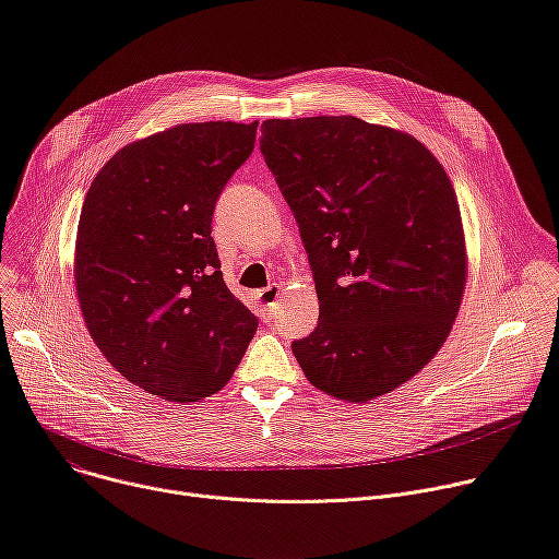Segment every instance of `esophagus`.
<instances>
[{
    "label": "esophagus",
    "mask_w": 559,
    "mask_h": 559,
    "mask_svg": "<svg viewBox=\"0 0 559 559\" xmlns=\"http://www.w3.org/2000/svg\"><path fill=\"white\" fill-rule=\"evenodd\" d=\"M281 292H283V287L278 283H272L270 287L259 292V302H261V308H263V314H274L276 312Z\"/></svg>",
    "instance_id": "34e87169"
}]
</instances>
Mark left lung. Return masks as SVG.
<instances>
[{"label": "left lung", "instance_id": "left-lung-1", "mask_svg": "<svg viewBox=\"0 0 559 559\" xmlns=\"http://www.w3.org/2000/svg\"><path fill=\"white\" fill-rule=\"evenodd\" d=\"M261 131L319 296L294 357L325 394L372 401L430 364L460 312L468 259L452 182L417 138L354 116Z\"/></svg>", "mask_w": 559, "mask_h": 559}]
</instances>
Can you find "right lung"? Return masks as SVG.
Instances as JSON below:
<instances>
[{
  "instance_id": "1",
  "label": "right lung",
  "mask_w": 559,
  "mask_h": 559,
  "mask_svg": "<svg viewBox=\"0 0 559 559\" xmlns=\"http://www.w3.org/2000/svg\"><path fill=\"white\" fill-rule=\"evenodd\" d=\"M257 127L191 122L135 140L84 198L73 274L86 330L127 381L167 401L218 392L259 328L227 289L212 238Z\"/></svg>"
}]
</instances>
